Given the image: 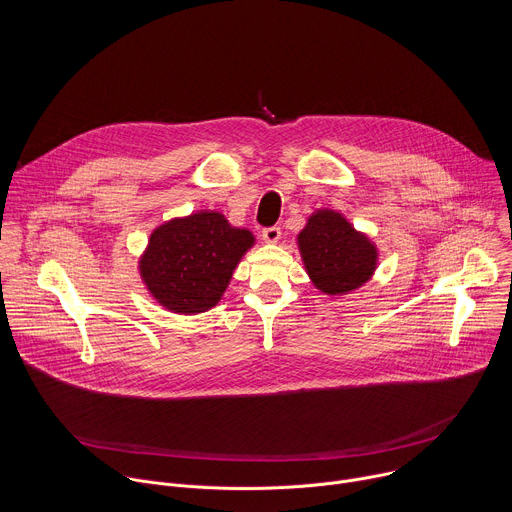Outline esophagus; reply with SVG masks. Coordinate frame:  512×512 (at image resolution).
Returning a JSON list of instances; mask_svg holds the SVG:
<instances>
[{
	"label": "esophagus",
	"mask_w": 512,
	"mask_h": 512,
	"mask_svg": "<svg viewBox=\"0 0 512 512\" xmlns=\"http://www.w3.org/2000/svg\"><path fill=\"white\" fill-rule=\"evenodd\" d=\"M263 241L267 243V245H275V243H279V239H281V229L279 227H269V229H263Z\"/></svg>",
	"instance_id": "1"
}]
</instances>
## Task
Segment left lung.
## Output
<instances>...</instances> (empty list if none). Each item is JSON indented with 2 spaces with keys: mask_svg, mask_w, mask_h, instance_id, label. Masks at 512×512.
<instances>
[{
  "mask_svg": "<svg viewBox=\"0 0 512 512\" xmlns=\"http://www.w3.org/2000/svg\"><path fill=\"white\" fill-rule=\"evenodd\" d=\"M303 267L323 295H346L364 287L378 269V245L344 213L315 209L295 237Z\"/></svg>",
  "mask_w": 512,
  "mask_h": 512,
  "instance_id": "obj_1",
  "label": "left lung"
}]
</instances>
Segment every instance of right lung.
Listing matches in <instances>:
<instances>
[{"instance_id":"obj_1","label":"right lung","mask_w":512,"mask_h":512,"mask_svg":"<svg viewBox=\"0 0 512 512\" xmlns=\"http://www.w3.org/2000/svg\"><path fill=\"white\" fill-rule=\"evenodd\" d=\"M253 245L255 235L233 227L221 211H195L152 229L138 257V275L162 309L199 315L221 301Z\"/></svg>"}]
</instances>
